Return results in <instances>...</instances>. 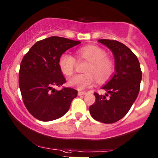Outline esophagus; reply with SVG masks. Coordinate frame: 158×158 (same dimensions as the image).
Instances as JSON below:
<instances>
[{
    "mask_svg": "<svg viewBox=\"0 0 158 158\" xmlns=\"http://www.w3.org/2000/svg\"><path fill=\"white\" fill-rule=\"evenodd\" d=\"M85 94H86L85 91H79V92H78V95L81 96V95H84Z\"/></svg>",
    "mask_w": 158,
    "mask_h": 158,
    "instance_id": "obj_1",
    "label": "esophagus"
}]
</instances>
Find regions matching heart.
I'll list each match as a JSON object with an SVG mask.
<instances>
[{
	"label": "heart",
	"mask_w": 158,
	"mask_h": 158,
	"mask_svg": "<svg viewBox=\"0 0 158 158\" xmlns=\"http://www.w3.org/2000/svg\"><path fill=\"white\" fill-rule=\"evenodd\" d=\"M77 55L79 59L89 60V64L85 69V73L77 74L69 80L70 86L79 90L86 89L95 84L97 78L99 82H105L111 77L114 71V64L106 58V52L103 49L95 46H84L78 49ZM76 64L75 57L68 52L61 54L58 59L60 70L67 76L73 73Z\"/></svg>",
	"instance_id": "1"
}]
</instances>
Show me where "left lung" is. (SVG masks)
I'll return each instance as SVG.
<instances>
[{
    "mask_svg": "<svg viewBox=\"0 0 158 158\" xmlns=\"http://www.w3.org/2000/svg\"><path fill=\"white\" fill-rule=\"evenodd\" d=\"M109 48L115 58V73L101 88L105 95L94 93V103L90 106L91 115L96 121L112 124L126 115L139 92L142 71L137 57L118 41L99 40Z\"/></svg>",
    "mask_w": 158,
    "mask_h": 158,
    "instance_id": "left-lung-1",
    "label": "left lung"
}]
</instances>
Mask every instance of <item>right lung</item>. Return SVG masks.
Wrapping results in <instances>:
<instances>
[{"mask_svg":"<svg viewBox=\"0 0 158 158\" xmlns=\"http://www.w3.org/2000/svg\"><path fill=\"white\" fill-rule=\"evenodd\" d=\"M79 41L50 37L38 41L25 54L20 64L19 85L27 111L40 121H49L62 117L77 96V91L54 86L66 82L58 65L60 55L79 44Z\"/></svg>","mask_w":158,"mask_h":158,"instance_id":"add662e5","label":"right lung"}]
</instances>
